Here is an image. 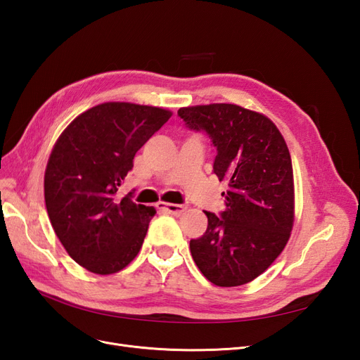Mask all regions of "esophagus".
Instances as JSON below:
<instances>
[{
	"mask_svg": "<svg viewBox=\"0 0 360 360\" xmlns=\"http://www.w3.org/2000/svg\"><path fill=\"white\" fill-rule=\"evenodd\" d=\"M158 209H163L167 213L174 214V216H180L184 210H186V207L184 205H179V204H167V202H159L158 204Z\"/></svg>",
	"mask_w": 360,
	"mask_h": 360,
	"instance_id": "34e87169",
	"label": "esophagus"
}]
</instances>
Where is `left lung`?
Listing matches in <instances>:
<instances>
[{
  "instance_id": "8db88e82",
  "label": "left lung",
  "mask_w": 360,
  "mask_h": 360,
  "mask_svg": "<svg viewBox=\"0 0 360 360\" xmlns=\"http://www.w3.org/2000/svg\"><path fill=\"white\" fill-rule=\"evenodd\" d=\"M189 130L216 148L213 172L228 181L225 210L205 212V233L191 240L201 274L219 287L248 284L285 248L294 219L290 151L278 127L231 103L180 108Z\"/></svg>"
}]
</instances>
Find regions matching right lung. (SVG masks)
I'll return each instance as SVG.
<instances>
[{"label":"right lung","instance_id":"1","mask_svg":"<svg viewBox=\"0 0 360 360\" xmlns=\"http://www.w3.org/2000/svg\"><path fill=\"white\" fill-rule=\"evenodd\" d=\"M162 108L108 102L85 111L64 130L45 172V202L53 231L86 270L110 275L132 261L155 207L117 193L136 151L165 124Z\"/></svg>","mask_w":360,"mask_h":360}]
</instances>
